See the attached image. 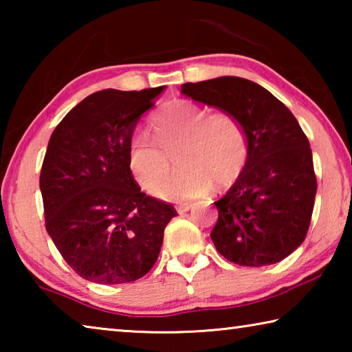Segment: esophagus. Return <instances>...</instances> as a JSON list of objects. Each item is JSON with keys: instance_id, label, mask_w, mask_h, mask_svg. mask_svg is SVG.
Masks as SVG:
<instances>
[{"instance_id": "obj_1", "label": "esophagus", "mask_w": 352, "mask_h": 352, "mask_svg": "<svg viewBox=\"0 0 352 352\" xmlns=\"http://www.w3.org/2000/svg\"><path fill=\"white\" fill-rule=\"evenodd\" d=\"M190 206H192V204H189V201H183V204L177 205V211L178 212H186V211L190 210Z\"/></svg>"}]
</instances>
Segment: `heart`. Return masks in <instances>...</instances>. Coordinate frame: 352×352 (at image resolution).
<instances>
[{"label":"heart","mask_w":352,"mask_h":352,"mask_svg":"<svg viewBox=\"0 0 352 352\" xmlns=\"http://www.w3.org/2000/svg\"><path fill=\"white\" fill-rule=\"evenodd\" d=\"M153 129L158 142L144 130H136L129 146L130 170L147 192L157 190L169 177L175 153L182 169L160 189V195L170 200L199 197L212 183L228 188L245 168V130L228 111L208 115L204 107L178 99L155 116Z\"/></svg>","instance_id":"heart-1"}]
</instances>
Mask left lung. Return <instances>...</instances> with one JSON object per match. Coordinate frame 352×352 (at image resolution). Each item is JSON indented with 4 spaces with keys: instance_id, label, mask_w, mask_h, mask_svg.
Masks as SVG:
<instances>
[{
    "instance_id": "obj_1",
    "label": "left lung",
    "mask_w": 352,
    "mask_h": 352,
    "mask_svg": "<svg viewBox=\"0 0 352 352\" xmlns=\"http://www.w3.org/2000/svg\"><path fill=\"white\" fill-rule=\"evenodd\" d=\"M182 93L234 115L247 135L245 168L214 201L217 252L245 267L287 258L306 239L317 194L312 151L296 118L264 87L242 77L188 82Z\"/></svg>"
}]
</instances>
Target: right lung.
Segmentation results:
<instances>
[{
	"mask_svg": "<svg viewBox=\"0 0 352 352\" xmlns=\"http://www.w3.org/2000/svg\"><path fill=\"white\" fill-rule=\"evenodd\" d=\"M163 90L93 93L51 135L40 174L46 231L87 281L124 284L144 276L177 214L141 192L129 164L136 124Z\"/></svg>",
	"mask_w": 352,
	"mask_h": 352,
	"instance_id": "obj_1",
	"label": "right lung"
}]
</instances>
